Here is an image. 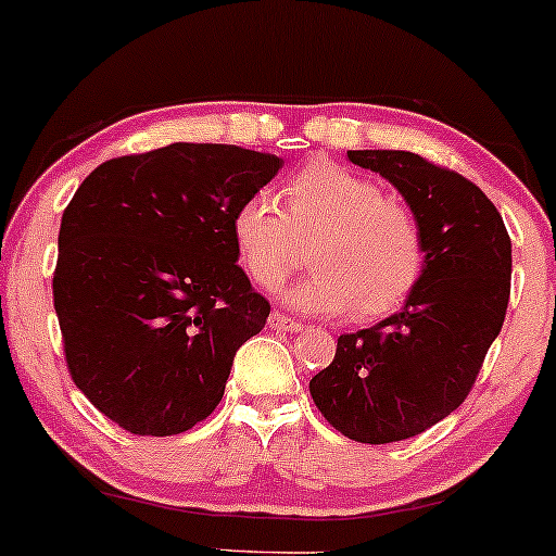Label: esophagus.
Returning <instances> with one entry per match:
<instances>
[{
  "label": "esophagus",
  "mask_w": 556,
  "mask_h": 556,
  "mask_svg": "<svg viewBox=\"0 0 556 556\" xmlns=\"http://www.w3.org/2000/svg\"><path fill=\"white\" fill-rule=\"evenodd\" d=\"M267 327H270V330H278V332H301V330H304V325H301V321L286 317V314H280V312H273L270 317H267Z\"/></svg>",
  "instance_id": "obj_1"
}]
</instances>
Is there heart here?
<instances>
[{"mask_svg":"<svg viewBox=\"0 0 556 556\" xmlns=\"http://www.w3.org/2000/svg\"><path fill=\"white\" fill-rule=\"evenodd\" d=\"M231 239L244 273L265 291L278 289L312 247L314 273L283 296L314 317H387L415 291L425 267L415 211L383 195L371 177L332 162L291 175L280 205L267 193L247 195L231 216Z\"/></svg>","mask_w":556,"mask_h":556,"instance_id":"1","label":"heart"}]
</instances>
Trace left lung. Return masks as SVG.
Masks as SVG:
<instances>
[{
	"label": "left lung",
	"instance_id": "1",
	"mask_svg": "<svg viewBox=\"0 0 556 556\" xmlns=\"http://www.w3.org/2000/svg\"><path fill=\"white\" fill-rule=\"evenodd\" d=\"M387 177L422 226L425 267L402 312L340 334L309 392L325 420L358 443L420 435L467 400L510 299V237L475 182L413 152H348Z\"/></svg>",
	"mask_w": 556,
	"mask_h": 556
}]
</instances>
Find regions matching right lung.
<instances>
[{
	"label": "right lung",
	"mask_w": 556,
	"mask_h": 556,
	"mask_svg": "<svg viewBox=\"0 0 556 556\" xmlns=\"http://www.w3.org/2000/svg\"><path fill=\"white\" fill-rule=\"evenodd\" d=\"M283 167L231 143L102 162L61 216L53 273L68 374L134 435H177L222 402L270 304L237 265L231 216Z\"/></svg>",
	"instance_id": "right-lung-1"
}]
</instances>
